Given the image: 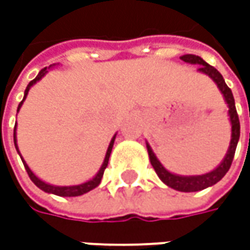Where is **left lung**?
I'll return each mask as SVG.
<instances>
[{"label": "left lung", "mask_w": 250, "mask_h": 250, "mask_svg": "<svg viewBox=\"0 0 250 250\" xmlns=\"http://www.w3.org/2000/svg\"><path fill=\"white\" fill-rule=\"evenodd\" d=\"M181 60L188 63H192V65H200V68L197 71L205 73L208 78L213 79V82L216 83L218 90L221 91V94L226 100L227 105H228V117H229V122H231V142H229V146L227 150L226 157L210 172L202 174V175H178V174L169 172L167 168L160 163V160L156 157L154 151L151 150L147 142H146V147H147V153H149L150 163L154 168L156 174L159 175L160 179L167 187L179 190V192H197V190L206 189L208 187H213L228 172V169L231 167V163L234 160L236 145H238L239 133H241V126H239V118L236 114L235 100H234L232 91L226 84L223 75L218 72L214 66L208 65L203 58L193 55V54H185L181 57Z\"/></svg>", "instance_id": "left-lung-1"}]
</instances>
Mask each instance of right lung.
I'll use <instances>...</instances> for the list:
<instances>
[{"label": "right lung", "mask_w": 250, "mask_h": 250, "mask_svg": "<svg viewBox=\"0 0 250 250\" xmlns=\"http://www.w3.org/2000/svg\"><path fill=\"white\" fill-rule=\"evenodd\" d=\"M53 65H50L48 68H43L39 75L34 78L32 82L27 84V87H26V90H24V96H23V100L19 103V105H18V112L21 110V107H22V104H23V101L26 100V97H27V93L30 90V87L36 84V83L39 82V81H42V78H44L47 72H48V69L51 68ZM115 136L117 135H114L112 136V139H111L110 145H108V149H107V153H105V157H104V161H103V164H101L100 169H99V172L94 175V177L89 179V181H86V182H83V184H79V185H71V187H57V185H51V184H47V182H44L42 181L39 177H36V174H34L33 171L29 168V166L26 164V161L23 160V157L21 156V151L18 149V143H16V125H15L14 128V143H15V147L18 150V153H19V156H21V159L23 161V166L26 168V171H27V174H29V177L30 179L33 181V184L37 188H40L44 192H47V193H53V195H57V196H63V197H72V196H81V195H84V193H87V192H90L91 189H94L96 187H99L101 182V178H103V174H104V169L107 168L108 166V160H110V154H111V150H112V146H114V140H115Z\"/></svg>", "instance_id": "right-lung-1"}]
</instances>
